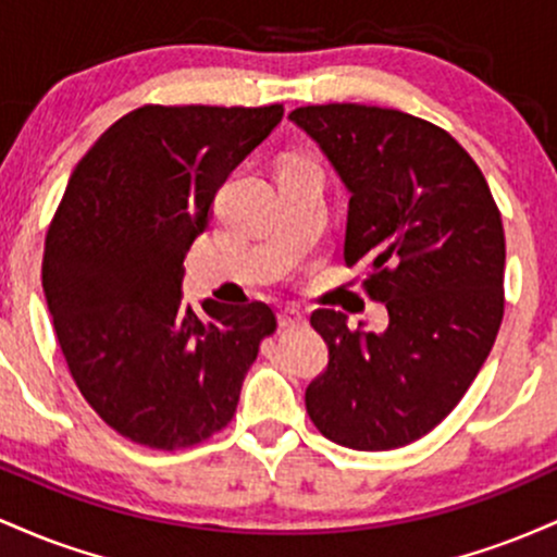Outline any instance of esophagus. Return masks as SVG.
I'll return each mask as SVG.
<instances>
[{"mask_svg": "<svg viewBox=\"0 0 557 557\" xmlns=\"http://www.w3.org/2000/svg\"><path fill=\"white\" fill-rule=\"evenodd\" d=\"M277 322L283 324V327H300V324H306V314L298 306H285V309H280Z\"/></svg>", "mask_w": 557, "mask_h": 557, "instance_id": "1", "label": "esophagus"}]
</instances>
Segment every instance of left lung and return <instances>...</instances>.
Here are the masks:
<instances>
[{"label":"left lung","instance_id":"1","mask_svg":"<svg viewBox=\"0 0 557 557\" xmlns=\"http://www.w3.org/2000/svg\"><path fill=\"white\" fill-rule=\"evenodd\" d=\"M348 190L343 259L367 264L387 327L317 309L327 369L306 411L332 443L393 450L443 421L487 361L503 319L505 238L482 170L443 127L363 104L290 112Z\"/></svg>","mask_w":557,"mask_h":557}]
</instances>
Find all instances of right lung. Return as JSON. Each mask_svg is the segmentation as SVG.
Returning <instances> with one entry per match:
<instances>
[{"label": "right lung", "mask_w": 557, "mask_h": 557, "mask_svg": "<svg viewBox=\"0 0 557 557\" xmlns=\"http://www.w3.org/2000/svg\"><path fill=\"white\" fill-rule=\"evenodd\" d=\"M283 107H138L78 168L44 248L57 341L112 430L175 450L233 419L272 309L183 300V259L227 175L283 120Z\"/></svg>", "instance_id": "right-lung-1"}]
</instances>
